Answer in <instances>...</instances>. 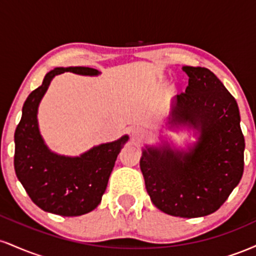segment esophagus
<instances>
[{"mask_svg": "<svg viewBox=\"0 0 256 256\" xmlns=\"http://www.w3.org/2000/svg\"><path fill=\"white\" fill-rule=\"evenodd\" d=\"M130 134H131V137L134 138V140H142V138L146 136V131L143 130V128H131Z\"/></svg>", "mask_w": 256, "mask_h": 256, "instance_id": "1", "label": "esophagus"}]
</instances>
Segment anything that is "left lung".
<instances>
[{
    "label": "left lung",
    "instance_id": "1",
    "mask_svg": "<svg viewBox=\"0 0 256 256\" xmlns=\"http://www.w3.org/2000/svg\"><path fill=\"white\" fill-rule=\"evenodd\" d=\"M185 92L173 100L170 128H192L198 140L186 150L146 146L140 160L146 192L161 212L198 218L218 210L240 183L244 137L238 106L213 72L184 66Z\"/></svg>",
    "mask_w": 256,
    "mask_h": 256
}]
</instances>
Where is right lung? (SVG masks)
<instances>
[{"mask_svg":"<svg viewBox=\"0 0 256 256\" xmlns=\"http://www.w3.org/2000/svg\"><path fill=\"white\" fill-rule=\"evenodd\" d=\"M64 72L98 76L90 67H56L46 74L22 106V116L14 134V168L30 198L38 207L62 216H83L95 210L102 200L108 179L128 136L120 137L83 152L64 156L52 152L38 128V106L52 79Z\"/></svg>","mask_w":256,"mask_h":256,"instance_id":"obj_1","label":"right lung"}]
</instances>
